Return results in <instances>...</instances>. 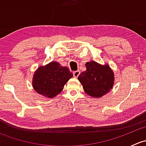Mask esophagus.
<instances>
[{
	"mask_svg": "<svg viewBox=\"0 0 146 146\" xmlns=\"http://www.w3.org/2000/svg\"><path fill=\"white\" fill-rule=\"evenodd\" d=\"M80 74V70H76V71L73 72V76H74L75 78H78Z\"/></svg>",
	"mask_w": 146,
	"mask_h": 146,
	"instance_id": "34e87169",
	"label": "esophagus"
}]
</instances>
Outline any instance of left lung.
Returning <instances> with one entry per match:
<instances>
[{"label": "left lung", "mask_w": 146, "mask_h": 146, "mask_svg": "<svg viewBox=\"0 0 146 146\" xmlns=\"http://www.w3.org/2000/svg\"><path fill=\"white\" fill-rule=\"evenodd\" d=\"M86 70L80 73L78 80L85 92L93 98H101L112 88L114 73L108 65L102 66L95 61L85 64Z\"/></svg>", "instance_id": "1"}]
</instances>
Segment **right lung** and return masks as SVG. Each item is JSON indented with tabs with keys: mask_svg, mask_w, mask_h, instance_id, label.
<instances>
[{
	"mask_svg": "<svg viewBox=\"0 0 146 146\" xmlns=\"http://www.w3.org/2000/svg\"><path fill=\"white\" fill-rule=\"evenodd\" d=\"M72 77L73 73L67 67H63L54 61L36 70L32 85L39 94L53 98L62 91L65 84Z\"/></svg>",
	"mask_w": 146,
	"mask_h": 146,
	"instance_id": "add662e5",
	"label": "right lung"
}]
</instances>
